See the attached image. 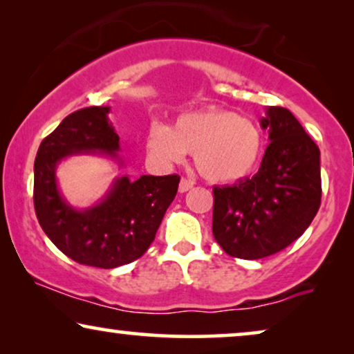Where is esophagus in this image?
<instances>
[{"instance_id":"34e87169","label":"esophagus","mask_w":354,"mask_h":354,"mask_svg":"<svg viewBox=\"0 0 354 354\" xmlns=\"http://www.w3.org/2000/svg\"><path fill=\"white\" fill-rule=\"evenodd\" d=\"M193 185H195V182L190 180V178H182L180 185H178V192L185 193V192L190 190V188H193Z\"/></svg>"}]
</instances>
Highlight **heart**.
<instances>
[{"label": "heart", "mask_w": 354, "mask_h": 354, "mask_svg": "<svg viewBox=\"0 0 354 354\" xmlns=\"http://www.w3.org/2000/svg\"><path fill=\"white\" fill-rule=\"evenodd\" d=\"M147 149L161 164L182 162L193 153L198 172L216 183L235 182L253 171L263 151V137L250 119L225 109L182 114L176 125L154 122Z\"/></svg>", "instance_id": "b5f03b06"}]
</instances>
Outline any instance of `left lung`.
Returning <instances> with one entry per match:
<instances>
[{
    "instance_id": "left-lung-1",
    "label": "left lung",
    "mask_w": 354,
    "mask_h": 354,
    "mask_svg": "<svg viewBox=\"0 0 354 354\" xmlns=\"http://www.w3.org/2000/svg\"><path fill=\"white\" fill-rule=\"evenodd\" d=\"M268 130L259 171L234 185L214 187L212 235L227 254L261 259L299 239L321 206V151L298 119L266 108Z\"/></svg>"
}]
</instances>
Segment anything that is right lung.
Here are the masks:
<instances>
[{
	"instance_id": "1",
	"label": "right lung",
	"mask_w": 354,
	"mask_h": 354,
	"mask_svg": "<svg viewBox=\"0 0 354 354\" xmlns=\"http://www.w3.org/2000/svg\"><path fill=\"white\" fill-rule=\"evenodd\" d=\"M109 111V106H91L67 115L43 140L33 166V205L43 232L71 259L101 269L142 258L180 182L178 176L115 177L96 205L72 206L57 185V164L80 154H100L124 166Z\"/></svg>"
}]
</instances>
